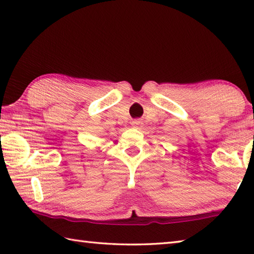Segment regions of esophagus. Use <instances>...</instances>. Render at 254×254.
<instances>
[{"label": "esophagus", "mask_w": 254, "mask_h": 254, "mask_svg": "<svg viewBox=\"0 0 254 254\" xmlns=\"http://www.w3.org/2000/svg\"><path fill=\"white\" fill-rule=\"evenodd\" d=\"M142 124H143V122L139 121V120H134L132 122L133 127H135V128H141L142 127Z\"/></svg>", "instance_id": "esophagus-1"}]
</instances>
